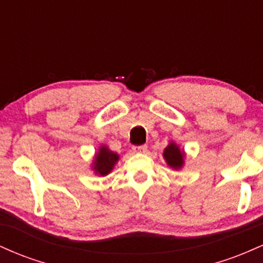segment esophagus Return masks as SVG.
Returning <instances> with one entry per match:
<instances>
[{"instance_id":"1","label":"esophagus","mask_w":263,"mask_h":263,"mask_svg":"<svg viewBox=\"0 0 263 263\" xmlns=\"http://www.w3.org/2000/svg\"><path fill=\"white\" fill-rule=\"evenodd\" d=\"M134 152L136 153H146L147 152V146L146 144H141V146H134L132 147Z\"/></svg>"}]
</instances>
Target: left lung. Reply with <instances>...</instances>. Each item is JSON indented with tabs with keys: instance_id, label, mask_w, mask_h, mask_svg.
<instances>
[{
	"instance_id": "obj_1",
	"label": "left lung",
	"mask_w": 263,
	"mask_h": 263,
	"mask_svg": "<svg viewBox=\"0 0 263 263\" xmlns=\"http://www.w3.org/2000/svg\"><path fill=\"white\" fill-rule=\"evenodd\" d=\"M163 156H164L165 161H167V163L172 168H176V170H178V168H180L183 165L184 153L180 152L179 147H178L177 144L170 143V146L164 149Z\"/></svg>"
}]
</instances>
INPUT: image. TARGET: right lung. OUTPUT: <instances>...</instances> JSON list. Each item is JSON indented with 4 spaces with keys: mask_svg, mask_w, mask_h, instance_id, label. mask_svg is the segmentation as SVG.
<instances>
[{
    "mask_svg": "<svg viewBox=\"0 0 263 263\" xmlns=\"http://www.w3.org/2000/svg\"><path fill=\"white\" fill-rule=\"evenodd\" d=\"M119 159V156L116 153L111 152L107 147L102 146L100 148V152L98 153L95 157V164H93V170L96 171V173L101 174V176H106L107 173H110L115 163Z\"/></svg>",
    "mask_w": 263,
    "mask_h": 263,
    "instance_id": "right-lung-1",
    "label": "right lung"
}]
</instances>
